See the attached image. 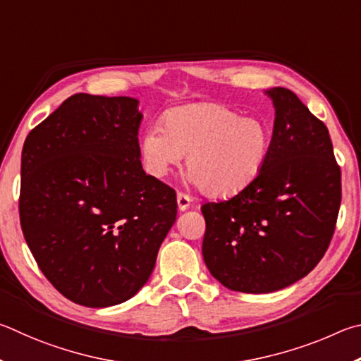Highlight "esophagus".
I'll use <instances>...</instances> for the list:
<instances>
[{
    "instance_id": "esophagus-1",
    "label": "esophagus",
    "mask_w": 361,
    "mask_h": 361,
    "mask_svg": "<svg viewBox=\"0 0 361 361\" xmlns=\"http://www.w3.org/2000/svg\"><path fill=\"white\" fill-rule=\"evenodd\" d=\"M192 203V198L187 193H177V207L179 211H185Z\"/></svg>"
}]
</instances>
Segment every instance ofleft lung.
<instances>
[{
	"label": "left lung",
	"mask_w": 361,
	"mask_h": 361,
	"mask_svg": "<svg viewBox=\"0 0 361 361\" xmlns=\"http://www.w3.org/2000/svg\"><path fill=\"white\" fill-rule=\"evenodd\" d=\"M141 122L136 98L78 93L25 139V241L49 282L80 306L133 298L174 225V190L142 169Z\"/></svg>",
	"instance_id": "8db88e82"
}]
</instances>
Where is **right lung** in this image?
<instances>
[{
	"label": "right lung",
	"instance_id": "add662e5",
	"mask_svg": "<svg viewBox=\"0 0 361 361\" xmlns=\"http://www.w3.org/2000/svg\"><path fill=\"white\" fill-rule=\"evenodd\" d=\"M264 93L274 126L255 179L230 200L201 207L206 267L243 293L277 292L311 273L341 204V171L324 122L287 88Z\"/></svg>",
	"mask_w": 361,
	"mask_h": 361
}]
</instances>
